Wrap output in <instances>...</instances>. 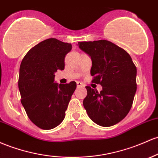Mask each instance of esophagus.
Wrapping results in <instances>:
<instances>
[{"label": "esophagus", "mask_w": 158, "mask_h": 158, "mask_svg": "<svg viewBox=\"0 0 158 158\" xmlns=\"http://www.w3.org/2000/svg\"><path fill=\"white\" fill-rule=\"evenodd\" d=\"M76 85H77V87H84V85H83L82 83L80 82H76Z\"/></svg>", "instance_id": "1"}]
</instances>
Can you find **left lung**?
I'll list each match as a JSON object with an SVG mask.
<instances>
[{
	"mask_svg": "<svg viewBox=\"0 0 158 158\" xmlns=\"http://www.w3.org/2000/svg\"><path fill=\"white\" fill-rule=\"evenodd\" d=\"M79 47L92 60V82L100 84L99 93L86 86L83 106L94 122L102 127L115 125L125 118L136 91V67L124 49L105 40L79 42Z\"/></svg>",
	"mask_w": 158,
	"mask_h": 158,
	"instance_id": "obj_1",
	"label": "left lung"
}]
</instances>
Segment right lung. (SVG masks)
<instances>
[{"mask_svg":"<svg viewBox=\"0 0 158 158\" xmlns=\"http://www.w3.org/2000/svg\"><path fill=\"white\" fill-rule=\"evenodd\" d=\"M72 45L55 38L45 40L31 48L19 69L21 102L29 119L43 130L59 125L65 117L76 82H54L55 73L64 69L65 55Z\"/></svg>","mask_w":158,"mask_h":158,"instance_id":"add662e5","label":"right lung"}]
</instances>
